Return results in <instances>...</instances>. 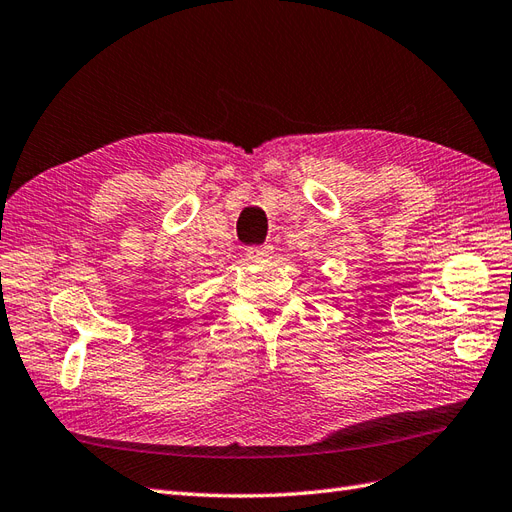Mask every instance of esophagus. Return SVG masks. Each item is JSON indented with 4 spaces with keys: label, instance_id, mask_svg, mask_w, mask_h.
Here are the masks:
<instances>
[{
    "label": "esophagus",
    "instance_id": "obj_1",
    "mask_svg": "<svg viewBox=\"0 0 512 512\" xmlns=\"http://www.w3.org/2000/svg\"><path fill=\"white\" fill-rule=\"evenodd\" d=\"M269 256H271V245L250 247V250H247V258H250V260H267Z\"/></svg>",
    "mask_w": 512,
    "mask_h": 512
}]
</instances>
